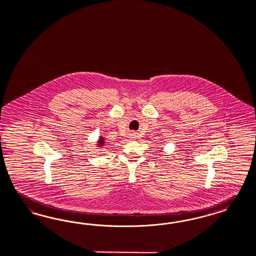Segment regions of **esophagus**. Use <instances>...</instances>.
<instances>
[{"mask_svg":"<svg viewBox=\"0 0 256 256\" xmlns=\"http://www.w3.org/2000/svg\"><path fill=\"white\" fill-rule=\"evenodd\" d=\"M134 136H135V133L132 132V134H130V138H135Z\"/></svg>","mask_w":256,"mask_h":256,"instance_id":"1","label":"esophagus"}]
</instances>
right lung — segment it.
Listing matches in <instances>:
<instances>
[{
  "label": "right lung",
  "mask_w": 256,
  "mask_h": 256,
  "mask_svg": "<svg viewBox=\"0 0 256 256\" xmlns=\"http://www.w3.org/2000/svg\"><path fill=\"white\" fill-rule=\"evenodd\" d=\"M96 146L98 148H103V146H106L105 138H104L103 136H100V137H99V139H98V141H97Z\"/></svg>",
  "instance_id": "right-lung-1"
}]
</instances>
